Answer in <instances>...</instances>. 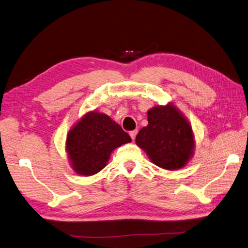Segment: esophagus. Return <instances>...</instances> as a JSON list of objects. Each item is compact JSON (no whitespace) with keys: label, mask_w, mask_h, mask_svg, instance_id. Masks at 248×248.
<instances>
[{"label":"esophagus","mask_w":248,"mask_h":248,"mask_svg":"<svg viewBox=\"0 0 248 248\" xmlns=\"http://www.w3.org/2000/svg\"><path fill=\"white\" fill-rule=\"evenodd\" d=\"M137 134H138V130H137V129L129 131V135H130L131 139H133V140H135V139H136V136H137Z\"/></svg>","instance_id":"34e87169"}]
</instances>
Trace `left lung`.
<instances>
[{"label": "left lung", "instance_id": "left-lung-1", "mask_svg": "<svg viewBox=\"0 0 248 248\" xmlns=\"http://www.w3.org/2000/svg\"><path fill=\"white\" fill-rule=\"evenodd\" d=\"M148 125L136 137L153 163L166 170H178L189 161L194 148L193 131L172 104L148 110Z\"/></svg>", "mask_w": 248, "mask_h": 248}]
</instances>
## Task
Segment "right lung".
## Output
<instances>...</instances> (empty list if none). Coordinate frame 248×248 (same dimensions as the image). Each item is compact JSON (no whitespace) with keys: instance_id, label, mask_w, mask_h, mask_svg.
Returning <instances> with one entry per match:
<instances>
[{"instance_id":"obj_1","label":"right lung","mask_w":248,"mask_h":248,"mask_svg":"<svg viewBox=\"0 0 248 248\" xmlns=\"http://www.w3.org/2000/svg\"><path fill=\"white\" fill-rule=\"evenodd\" d=\"M130 141L129 135L107 114L89 112L69 133L67 152L75 172L90 176L106 166L114 148Z\"/></svg>"}]
</instances>
